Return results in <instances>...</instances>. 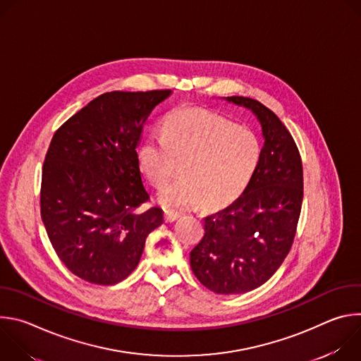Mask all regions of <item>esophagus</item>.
I'll return each mask as SVG.
<instances>
[{
	"mask_svg": "<svg viewBox=\"0 0 361 361\" xmlns=\"http://www.w3.org/2000/svg\"><path fill=\"white\" fill-rule=\"evenodd\" d=\"M178 217H180V213L173 212V210H167V212L164 213V219H166L167 223H173V221H176Z\"/></svg>",
	"mask_w": 361,
	"mask_h": 361,
	"instance_id": "obj_1",
	"label": "esophagus"
}]
</instances>
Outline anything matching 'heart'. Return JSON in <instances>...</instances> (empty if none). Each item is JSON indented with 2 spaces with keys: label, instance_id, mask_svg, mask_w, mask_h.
I'll return each instance as SVG.
<instances>
[{
  "label": "heart",
  "instance_id": "obj_1",
  "mask_svg": "<svg viewBox=\"0 0 361 361\" xmlns=\"http://www.w3.org/2000/svg\"><path fill=\"white\" fill-rule=\"evenodd\" d=\"M260 159L262 144L251 130L195 109L170 113L161 134L151 133L137 151L138 169L154 187L166 185L180 164L183 177L159 194L167 209L228 204L248 185Z\"/></svg>",
  "mask_w": 361,
  "mask_h": 361
}]
</instances>
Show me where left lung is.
<instances>
[{
    "label": "left lung",
    "instance_id": "left-lung-1",
    "mask_svg": "<svg viewBox=\"0 0 361 361\" xmlns=\"http://www.w3.org/2000/svg\"><path fill=\"white\" fill-rule=\"evenodd\" d=\"M262 124V159L243 194L204 220V237L190 252L198 281L217 294H240L264 284L283 264L297 231L302 164L294 138L260 101L227 97Z\"/></svg>",
    "mask_w": 361,
    "mask_h": 361
}]
</instances>
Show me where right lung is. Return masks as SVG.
I'll use <instances>...</instances> for the list:
<instances>
[{
  "label": "right lung",
  "mask_w": 361,
  "mask_h": 361,
  "mask_svg": "<svg viewBox=\"0 0 361 361\" xmlns=\"http://www.w3.org/2000/svg\"><path fill=\"white\" fill-rule=\"evenodd\" d=\"M171 90L101 94L49 142L41 178V219L59 259L99 286L127 279L163 210L149 200L137 161L142 126Z\"/></svg>",
  "instance_id": "obj_1"
}]
</instances>
